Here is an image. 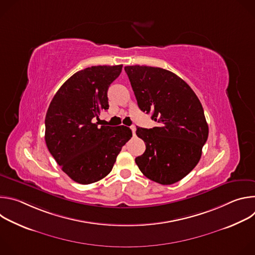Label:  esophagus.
Masks as SVG:
<instances>
[{
	"label": "esophagus",
	"instance_id": "34e87169",
	"mask_svg": "<svg viewBox=\"0 0 255 255\" xmlns=\"http://www.w3.org/2000/svg\"><path fill=\"white\" fill-rule=\"evenodd\" d=\"M130 128H131V130H132L133 136H135V132H136V127H135V125H132Z\"/></svg>",
	"mask_w": 255,
	"mask_h": 255
}]
</instances>
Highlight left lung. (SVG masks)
<instances>
[{
  "instance_id": "1",
  "label": "left lung",
  "mask_w": 255,
  "mask_h": 255,
  "mask_svg": "<svg viewBox=\"0 0 255 255\" xmlns=\"http://www.w3.org/2000/svg\"><path fill=\"white\" fill-rule=\"evenodd\" d=\"M141 111L152 113L158 127H137L146 145L135 158L141 172L160 185H172L198 164L209 128L202 104L191 87L173 72L145 65L125 66Z\"/></svg>"
}]
</instances>
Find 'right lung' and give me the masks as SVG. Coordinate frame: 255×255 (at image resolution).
<instances>
[{
    "label": "right lung",
    "mask_w": 255,
    "mask_h": 255,
    "mask_svg": "<svg viewBox=\"0 0 255 255\" xmlns=\"http://www.w3.org/2000/svg\"><path fill=\"white\" fill-rule=\"evenodd\" d=\"M120 65L87 67L71 76L53 97L45 117V142L61 169L82 185L110 173L132 131L126 126H99L109 109L107 92L120 76Z\"/></svg>",
    "instance_id": "1"
}]
</instances>
